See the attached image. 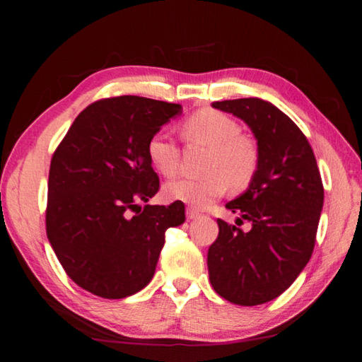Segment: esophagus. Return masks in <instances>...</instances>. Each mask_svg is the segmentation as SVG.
Here are the masks:
<instances>
[{
	"mask_svg": "<svg viewBox=\"0 0 362 362\" xmlns=\"http://www.w3.org/2000/svg\"><path fill=\"white\" fill-rule=\"evenodd\" d=\"M198 217H199V212L192 209V207H188V209H187V218L188 220H193V218H198Z\"/></svg>",
	"mask_w": 362,
	"mask_h": 362,
	"instance_id": "34e87169",
	"label": "esophagus"
}]
</instances>
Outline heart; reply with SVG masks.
Returning a JSON list of instances; mask_svg holds the SVG:
<instances>
[{
  "instance_id": "obj_1",
  "label": "heart",
  "mask_w": 362,
  "mask_h": 362,
  "mask_svg": "<svg viewBox=\"0 0 362 362\" xmlns=\"http://www.w3.org/2000/svg\"><path fill=\"white\" fill-rule=\"evenodd\" d=\"M182 134L188 144L209 148L203 164L206 175L166 183L164 194L168 199L203 209L220 198L226 188L241 193L252 185L260 168V148L252 136L241 132L236 119L217 110H199L183 121ZM146 156L163 177L170 179L179 170V146L161 131L151 134L146 142Z\"/></svg>"
}]
</instances>
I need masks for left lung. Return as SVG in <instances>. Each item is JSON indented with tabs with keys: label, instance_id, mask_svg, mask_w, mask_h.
Listing matches in <instances>:
<instances>
[{
	"label": "left lung",
	"instance_id": "8db88e82",
	"mask_svg": "<svg viewBox=\"0 0 362 362\" xmlns=\"http://www.w3.org/2000/svg\"><path fill=\"white\" fill-rule=\"evenodd\" d=\"M252 129L260 168L252 185L226 209L243 231L217 218L218 236L207 252L209 279L220 297L254 306L279 297L308 263L315 249L324 187L313 148L289 116L257 97L214 102Z\"/></svg>",
	"mask_w": 362,
	"mask_h": 362
}]
</instances>
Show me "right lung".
Instances as JSON below:
<instances>
[{
	"label": "right lung",
	"instance_id": "obj_1",
	"mask_svg": "<svg viewBox=\"0 0 362 362\" xmlns=\"http://www.w3.org/2000/svg\"><path fill=\"white\" fill-rule=\"evenodd\" d=\"M180 112L179 103L139 95L100 99L76 116L54 151L47 240L73 283L97 297L144 289L166 230L185 222L182 201L140 206L159 189L146 142Z\"/></svg>",
	"mask_w": 362,
	"mask_h": 362
}]
</instances>
